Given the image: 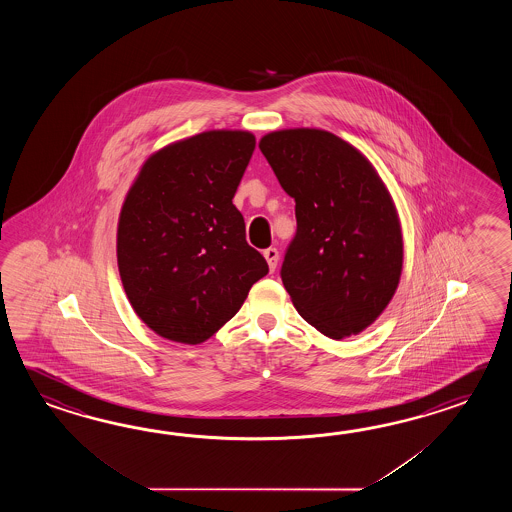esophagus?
<instances>
[{
    "mask_svg": "<svg viewBox=\"0 0 512 512\" xmlns=\"http://www.w3.org/2000/svg\"><path fill=\"white\" fill-rule=\"evenodd\" d=\"M263 256H265V260L269 263V269L274 271V269H276V265H278V260H280V254H278V251L271 247V249H265V251H263Z\"/></svg>",
    "mask_w": 512,
    "mask_h": 512,
    "instance_id": "1",
    "label": "esophagus"
}]
</instances>
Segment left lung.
I'll list each match as a JSON object with an SVG mask.
<instances>
[{
	"label": "left lung",
	"instance_id": "left-lung-1",
	"mask_svg": "<svg viewBox=\"0 0 512 512\" xmlns=\"http://www.w3.org/2000/svg\"><path fill=\"white\" fill-rule=\"evenodd\" d=\"M260 150L296 203L280 272L296 311L326 337L359 335L390 304L403 271L388 188L355 146L326 130L272 131Z\"/></svg>",
	"mask_w": 512,
	"mask_h": 512
}]
</instances>
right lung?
I'll use <instances>...</instances> for the list:
<instances>
[{
    "mask_svg": "<svg viewBox=\"0 0 512 512\" xmlns=\"http://www.w3.org/2000/svg\"><path fill=\"white\" fill-rule=\"evenodd\" d=\"M251 131H203L153 153L120 210L117 261L133 311L159 337L201 344L269 272L234 207Z\"/></svg>",
    "mask_w": 512,
    "mask_h": 512,
    "instance_id": "right-lung-1",
    "label": "right lung"
}]
</instances>
